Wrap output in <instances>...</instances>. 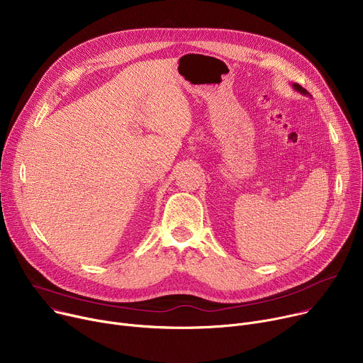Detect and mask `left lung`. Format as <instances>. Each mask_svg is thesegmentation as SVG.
I'll list each match as a JSON object with an SVG mask.
<instances>
[{"label": "left lung", "mask_w": 363, "mask_h": 363, "mask_svg": "<svg viewBox=\"0 0 363 363\" xmlns=\"http://www.w3.org/2000/svg\"><path fill=\"white\" fill-rule=\"evenodd\" d=\"M292 88L295 89V91H298L300 94H303V95H308L310 96V94H308V91L307 89H304L301 85H298V84H292Z\"/></svg>", "instance_id": "left-lung-1"}]
</instances>
